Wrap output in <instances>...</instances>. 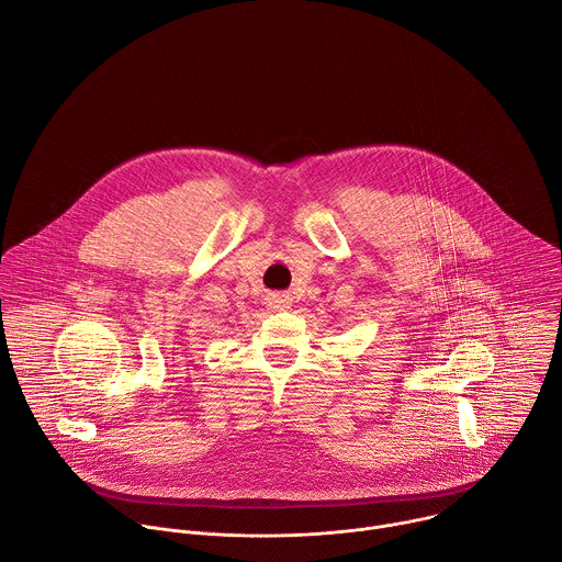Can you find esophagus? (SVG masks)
Listing matches in <instances>:
<instances>
[{"label":"esophagus","instance_id":"1","mask_svg":"<svg viewBox=\"0 0 562 562\" xmlns=\"http://www.w3.org/2000/svg\"><path fill=\"white\" fill-rule=\"evenodd\" d=\"M289 304H291V297L284 295V293H269L267 295V306L273 308V311H284V308H289Z\"/></svg>","mask_w":562,"mask_h":562}]
</instances>
